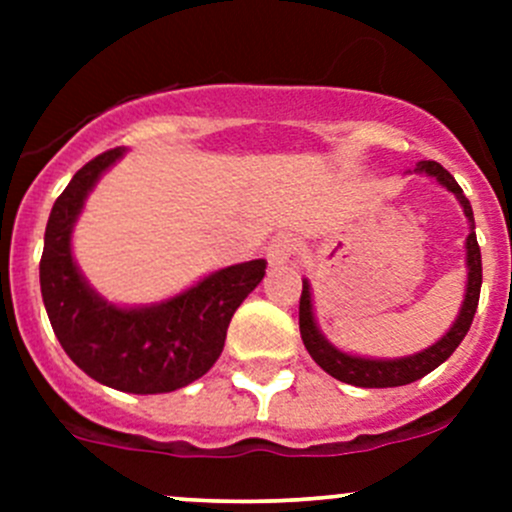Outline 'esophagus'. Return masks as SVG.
<instances>
[{
    "mask_svg": "<svg viewBox=\"0 0 512 512\" xmlns=\"http://www.w3.org/2000/svg\"><path fill=\"white\" fill-rule=\"evenodd\" d=\"M294 255H297V245H294L292 237L287 235L275 237V240L270 242V247H267V262H270V267L292 265Z\"/></svg>",
    "mask_w": 512,
    "mask_h": 512,
    "instance_id": "34e87169",
    "label": "esophagus"
}]
</instances>
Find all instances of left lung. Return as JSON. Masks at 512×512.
I'll list each match as a JSON object with an SVG mask.
<instances>
[{
  "label": "left lung",
  "instance_id": "1",
  "mask_svg": "<svg viewBox=\"0 0 512 512\" xmlns=\"http://www.w3.org/2000/svg\"><path fill=\"white\" fill-rule=\"evenodd\" d=\"M416 173H426L431 178H436L438 183L446 185L453 195L461 203L463 213H466L468 223H471V232H468L466 240V265H468V285H466V299L461 304V312H458L453 327L438 339L436 344H431L423 352L401 356V359H364V356H354L337 349L334 344H329L324 339V334L319 332L317 322H314L312 312V292H309V282H302V297H299V334H302V342L307 347L309 356L327 371L334 379L344 381V384L352 386H364V389H389V386H404L411 381L423 379L426 374H431L436 366H441L458 349V344L463 342V337L471 329L473 317H476L478 309V297H480V282H483V267H480V247L476 240V220H473V208L468 203V198L463 195L461 185L456 183L451 173L443 168L436 160H421L416 165Z\"/></svg>",
  "mask_w": 512,
  "mask_h": 512
}]
</instances>
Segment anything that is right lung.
I'll return each mask as SVG.
<instances>
[{"instance_id": "right-lung-1", "label": "right lung", "mask_w": 512, "mask_h": 512, "mask_svg": "<svg viewBox=\"0 0 512 512\" xmlns=\"http://www.w3.org/2000/svg\"><path fill=\"white\" fill-rule=\"evenodd\" d=\"M123 153L113 148L89 160L56 198L39 262L41 297L56 339L91 379L128 394H168L218 361L232 314L260 285L267 262L225 267L151 307L106 302L76 267L71 230L86 195Z\"/></svg>"}]
</instances>
